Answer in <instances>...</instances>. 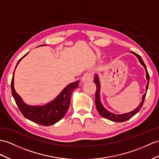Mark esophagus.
I'll use <instances>...</instances> for the list:
<instances>
[{
  "label": "esophagus",
  "instance_id": "34e87169",
  "mask_svg": "<svg viewBox=\"0 0 159 159\" xmlns=\"http://www.w3.org/2000/svg\"><path fill=\"white\" fill-rule=\"evenodd\" d=\"M82 80L83 82H92L93 80V75L92 73L87 72L84 73V75L82 76Z\"/></svg>",
  "mask_w": 159,
  "mask_h": 159
}]
</instances>
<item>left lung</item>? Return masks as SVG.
<instances>
[{
	"instance_id": "1",
	"label": "left lung",
	"mask_w": 159,
	"mask_h": 159,
	"mask_svg": "<svg viewBox=\"0 0 159 159\" xmlns=\"http://www.w3.org/2000/svg\"><path fill=\"white\" fill-rule=\"evenodd\" d=\"M131 53L134 54V55L138 58V59L139 61H140V63H141V65L144 67L145 71H146V77L147 80H148V83H147V85L146 86V93L142 96V102H140V104H139V106L137 108H135V109L134 110H133L132 111L129 112V113L117 115V114H115V113H111V112H109V111H107L105 109V108L104 107V106L102 105L101 101H100V82L99 81L98 75L96 74V73L94 75V82L96 84V96H95V104H96V109H97V111L99 113V114L101 115L102 117H103L104 118H106L107 119H109V120H111V121H116V122L125 121H127V120H128L130 118L132 117L133 116H134L137 113H138L139 111H140V109L142 108L143 104H144V99H145L146 95V92H147V90H148L150 77H149L148 72V71H147L146 65H145L144 61H143V60L142 59V58L140 55H138V54H136L134 52H131Z\"/></svg>"
}]
</instances>
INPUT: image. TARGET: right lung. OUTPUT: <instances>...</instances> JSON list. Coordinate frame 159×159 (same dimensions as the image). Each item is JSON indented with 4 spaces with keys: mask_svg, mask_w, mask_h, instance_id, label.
Instances as JSON below:
<instances>
[{
    "mask_svg": "<svg viewBox=\"0 0 159 159\" xmlns=\"http://www.w3.org/2000/svg\"><path fill=\"white\" fill-rule=\"evenodd\" d=\"M28 54V52L26 53L18 61L15 68L11 84L13 96L19 111L26 119L44 126L53 125L63 119L66 114L70 106L72 92L78 87L80 81L68 84L55 99L44 105L34 106L27 104L15 90L14 73L19 62Z\"/></svg>",
    "mask_w": 159,
    "mask_h": 159,
    "instance_id": "right-lung-1",
    "label": "right lung"
}]
</instances>
